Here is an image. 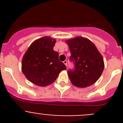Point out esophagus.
I'll use <instances>...</instances> for the list:
<instances>
[{
  "label": "esophagus",
  "instance_id": "1",
  "mask_svg": "<svg viewBox=\"0 0 123 123\" xmlns=\"http://www.w3.org/2000/svg\"><path fill=\"white\" fill-rule=\"evenodd\" d=\"M63 62H64V64L66 65V67H67V61L65 60L64 61H63Z\"/></svg>",
  "mask_w": 123,
  "mask_h": 123
}]
</instances>
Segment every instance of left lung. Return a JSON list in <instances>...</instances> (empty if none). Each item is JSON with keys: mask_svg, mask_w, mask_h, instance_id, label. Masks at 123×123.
<instances>
[{"mask_svg": "<svg viewBox=\"0 0 123 123\" xmlns=\"http://www.w3.org/2000/svg\"><path fill=\"white\" fill-rule=\"evenodd\" d=\"M66 42L71 52L69 60L75 67L68 71L71 83L81 88L95 83L104 69V58L96 47L90 40L80 36Z\"/></svg>", "mask_w": 123, "mask_h": 123, "instance_id": "left-lung-1", "label": "left lung"}]
</instances>
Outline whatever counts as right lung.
<instances>
[{"mask_svg":"<svg viewBox=\"0 0 123 123\" xmlns=\"http://www.w3.org/2000/svg\"><path fill=\"white\" fill-rule=\"evenodd\" d=\"M56 40L44 37L31 44L22 60V71L30 82L46 86L54 82L66 66L59 60V54L54 51Z\"/></svg>","mask_w":123,"mask_h":123,"instance_id":"right-lung-1","label":"right lung"}]
</instances>
